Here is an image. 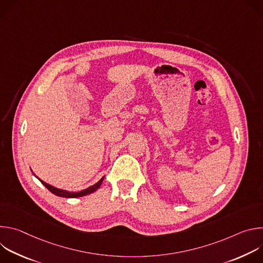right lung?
Masks as SVG:
<instances>
[{"label":"right lung","instance_id":"obj_1","mask_svg":"<svg viewBox=\"0 0 263 263\" xmlns=\"http://www.w3.org/2000/svg\"><path fill=\"white\" fill-rule=\"evenodd\" d=\"M35 177H36L37 179H39L51 193H53L54 195H56V196H58V197H62V198H79V197H83V196L92 194V193H95V192L99 189V187L101 186V184H102V182H103V180H104V178H105V177H102L100 181H98L96 184L91 185L90 187H88V189H86V190H83V191L77 192V193H73V192H68V191H64V190L57 189V187H55V186H53V185H51V184H49V183L43 181L42 179H40L37 176H35Z\"/></svg>","mask_w":263,"mask_h":263}]
</instances>
